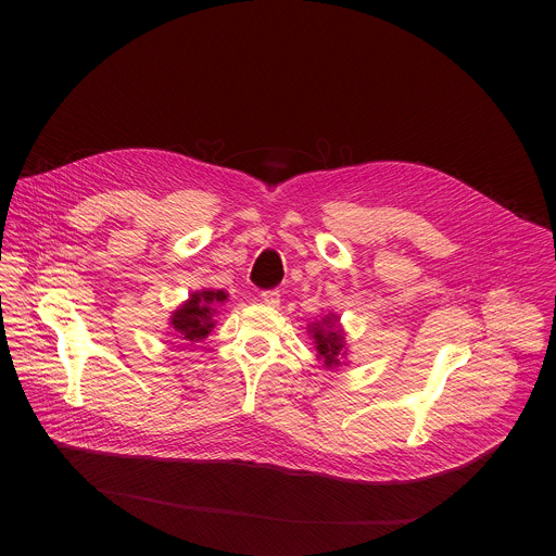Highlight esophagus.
I'll use <instances>...</instances> for the list:
<instances>
[{
	"label": "esophagus",
	"mask_w": 556,
	"mask_h": 556,
	"mask_svg": "<svg viewBox=\"0 0 556 556\" xmlns=\"http://www.w3.org/2000/svg\"><path fill=\"white\" fill-rule=\"evenodd\" d=\"M262 301L266 303V305H279V301H281V294H279V290H264L262 292Z\"/></svg>",
	"instance_id": "34e87169"
}]
</instances>
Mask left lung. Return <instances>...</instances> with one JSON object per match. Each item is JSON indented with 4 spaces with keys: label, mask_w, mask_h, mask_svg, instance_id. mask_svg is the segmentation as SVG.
<instances>
[{
    "label": "left lung",
    "mask_w": 556,
    "mask_h": 556,
    "mask_svg": "<svg viewBox=\"0 0 556 556\" xmlns=\"http://www.w3.org/2000/svg\"><path fill=\"white\" fill-rule=\"evenodd\" d=\"M309 334L314 339V348L319 352V361H324L326 367H339L341 358L345 356V337L339 326L337 314H326L321 321L309 326Z\"/></svg>",
    "instance_id": "left-lung-1"
}]
</instances>
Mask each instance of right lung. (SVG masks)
Listing matches in <instances>:
<instances>
[{"label": "right lung", "instance_id": "add662e5", "mask_svg": "<svg viewBox=\"0 0 556 556\" xmlns=\"http://www.w3.org/2000/svg\"><path fill=\"white\" fill-rule=\"evenodd\" d=\"M228 299L224 290H200L193 292L172 316V328L182 341L198 343L208 337L215 328L217 307Z\"/></svg>", "mask_w": 556, "mask_h": 556}]
</instances>
